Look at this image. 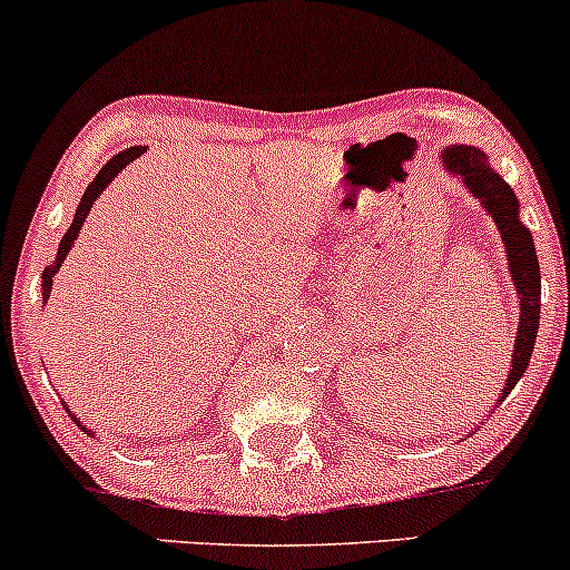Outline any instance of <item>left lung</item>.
Returning <instances> with one entry per match:
<instances>
[{
    "instance_id": "left-lung-1",
    "label": "left lung",
    "mask_w": 570,
    "mask_h": 570,
    "mask_svg": "<svg viewBox=\"0 0 570 570\" xmlns=\"http://www.w3.org/2000/svg\"><path fill=\"white\" fill-rule=\"evenodd\" d=\"M442 163L448 166L450 174L461 176V181L472 189L474 198H480L482 206L488 208V214H493L495 225H499L501 230L503 246H507L514 289L520 294V324H517L512 370H509V381L507 389H503V396L499 399V402H503L509 391H512L517 381L522 377V372L528 370L535 335H539V257H535L531 230H528L520 222V217H517V198L512 187L490 168L485 153H480L476 147H448L442 153Z\"/></svg>"
}]
</instances>
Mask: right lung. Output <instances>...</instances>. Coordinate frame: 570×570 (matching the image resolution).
I'll use <instances>...</instances> for the list:
<instances>
[{
	"mask_svg": "<svg viewBox=\"0 0 570 570\" xmlns=\"http://www.w3.org/2000/svg\"><path fill=\"white\" fill-rule=\"evenodd\" d=\"M139 155H144V147H130V149H126V153L115 155V158L109 160L107 166H104L101 171L96 174V179L90 181L88 189H85V195H82L80 206H77V212H75V219H71L69 230L63 233L61 244H58V257L53 259V265H50V267H45V273H42V297H45V299H48L50 289H53V276H56V273H58V267H61L63 259H67L69 248H71V244H75L77 233H80L82 222H85V217H88V212H90V206H94V200L98 198V195L104 193V187H107L109 181H112L115 176L120 174L122 168H126L130 160H136V158H139ZM77 423H80V421H77Z\"/></svg>",
	"mask_w": 570,
	"mask_h": 570,
	"instance_id": "add662e5",
	"label": "right lung"
}]
</instances>
